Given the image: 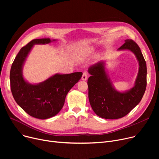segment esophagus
Here are the masks:
<instances>
[{"label":"esophagus","mask_w":159,"mask_h":159,"mask_svg":"<svg viewBox=\"0 0 159 159\" xmlns=\"http://www.w3.org/2000/svg\"><path fill=\"white\" fill-rule=\"evenodd\" d=\"M87 79H88V74H87V73H86V72L83 73L82 76V80L85 81V80H86Z\"/></svg>","instance_id":"1"}]
</instances>
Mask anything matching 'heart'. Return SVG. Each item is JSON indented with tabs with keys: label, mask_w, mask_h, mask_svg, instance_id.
<instances>
[{
	"label": "heart",
	"mask_w": 159,
	"mask_h": 159,
	"mask_svg": "<svg viewBox=\"0 0 159 159\" xmlns=\"http://www.w3.org/2000/svg\"><path fill=\"white\" fill-rule=\"evenodd\" d=\"M93 49L89 48L86 49L84 50H82L80 52H78L75 55V58L77 62H81L85 60L86 58L92 52Z\"/></svg>",
	"instance_id": "obj_1"
}]
</instances>
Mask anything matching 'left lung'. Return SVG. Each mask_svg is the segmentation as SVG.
<instances>
[{"instance_id": "1", "label": "left lung", "mask_w": 159, "mask_h": 159, "mask_svg": "<svg viewBox=\"0 0 159 159\" xmlns=\"http://www.w3.org/2000/svg\"><path fill=\"white\" fill-rule=\"evenodd\" d=\"M118 51H129L139 63V71L133 86L128 90H116L108 75L106 61L102 60L88 68V98L95 113L106 119H117L128 114L141 101L146 88L147 68L139 46L130 39Z\"/></svg>"}]
</instances>
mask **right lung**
I'll use <instances>...</instances> for the list:
<instances>
[{
    "mask_svg": "<svg viewBox=\"0 0 159 159\" xmlns=\"http://www.w3.org/2000/svg\"><path fill=\"white\" fill-rule=\"evenodd\" d=\"M57 40L34 39L22 48L10 70L11 93L16 102L30 116L47 119L58 113L69 91L81 79L82 73H55L43 82L31 84L23 75V68L28 55L35 44H48Z\"/></svg>",
    "mask_w": 159,
    "mask_h": 159,
    "instance_id": "obj_1",
    "label": "right lung"
}]
</instances>
